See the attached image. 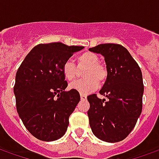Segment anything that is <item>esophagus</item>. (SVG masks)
I'll use <instances>...</instances> for the list:
<instances>
[{"mask_svg": "<svg viewBox=\"0 0 159 159\" xmlns=\"http://www.w3.org/2000/svg\"><path fill=\"white\" fill-rule=\"evenodd\" d=\"M80 96H81V99H82V100H87V95H85V94L81 93V94H80Z\"/></svg>", "mask_w": 159, "mask_h": 159, "instance_id": "1", "label": "esophagus"}]
</instances>
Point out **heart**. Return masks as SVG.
<instances>
[{"label": "heart", "instance_id": "b5f03b06", "mask_svg": "<svg viewBox=\"0 0 159 159\" xmlns=\"http://www.w3.org/2000/svg\"><path fill=\"white\" fill-rule=\"evenodd\" d=\"M77 67L71 60H66L62 66V72L67 81H72L76 77L79 69L83 70L84 79L76 80L70 84V89L80 93H89L95 90L99 83H102L107 77V67L100 63V58L93 52H85L77 57Z\"/></svg>", "mask_w": 159, "mask_h": 159}]
</instances>
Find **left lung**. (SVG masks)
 <instances>
[{
	"mask_svg": "<svg viewBox=\"0 0 159 159\" xmlns=\"http://www.w3.org/2000/svg\"><path fill=\"white\" fill-rule=\"evenodd\" d=\"M100 53L107 64V77L100 93L88 96V116L93 134L106 142L124 140L136 124L142 111V73L129 52L119 44L106 43L89 48Z\"/></svg>",
	"mask_w": 159,
	"mask_h": 159,
	"instance_id": "left-lung-1",
	"label": "left lung"
}]
</instances>
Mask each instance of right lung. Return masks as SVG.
Segmentation results:
<instances>
[{
  "label": "right lung",
  "instance_id": "add662e5",
  "mask_svg": "<svg viewBox=\"0 0 159 159\" xmlns=\"http://www.w3.org/2000/svg\"><path fill=\"white\" fill-rule=\"evenodd\" d=\"M83 48L61 42L39 44L18 69L13 88L17 111L28 131L38 140L52 141L66 134L80 94L76 90L65 91L68 83L62 66Z\"/></svg>",
  "mask_w": 159,
  "mask_h": 159
}]
</instances>
